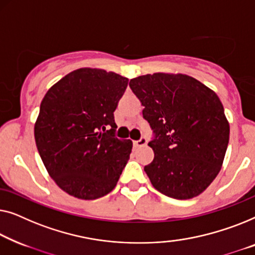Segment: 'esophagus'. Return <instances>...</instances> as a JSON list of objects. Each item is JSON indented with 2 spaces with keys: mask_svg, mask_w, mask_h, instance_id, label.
Instances as JSON below:
<instances>
[{
  "mask_svg": "<svg viewBox=\"0 0 255 255\" xmlns=\"http://www.w3.org/2000/svg\"><path fill=\"white\" fill-rule=\"evenodd\" d=\"M132 144H134L135 148H139V146H143L146 144V138L145 137H141L137 141H134L132 142Z\"/></svg>",
  "mask_w": 255,
  "mask_h": 255,
  "instance_id": "34e87169",
  "label": "esophagus"
}]
</instances>
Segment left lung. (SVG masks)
<instances>
[{
  "label": "left lung",
  "mask_w": 255,
  "mask_h": 255,
  "mask_svg": "<svg viewBox=\"0 0 255 255\" xmlns=\"http://www.w3.org/2000/svg\"><path fill=\"white\" fill-rule=\"evenodd\" d=\"M143 118L155 137V157L144 171L153 187L178 200L200 195L217 177L230 126L220 98L188 75L155 73L132 78Z\"/></svg>",
  "instance_id": "obj_1"
}]
</instances>
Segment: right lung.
Here are the masks:
<instances>
[{"label": "right lung", "mask_w": 255, "mask_h": 255, "mask_svg": "<svg viewBox=\"0 0 255 255\" xmlns=\"http://www.w3.org/2000/svg\"><path fill=\"white\" fill-rule=\"evenodd\" d=\"M128 78L81 68L46 93L34 138L46 170L71 196L95 200L117 186L131 152L130 139L116 137L114 111Z\"/></svg>", "instance_id": "right-lung-1"}]
</instances>
